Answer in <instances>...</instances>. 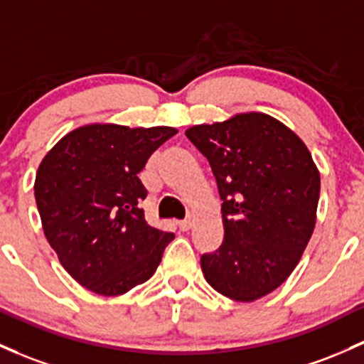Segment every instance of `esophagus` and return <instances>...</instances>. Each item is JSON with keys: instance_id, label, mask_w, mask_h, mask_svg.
I'll return each mask as SVG.
<instances>
[{"instance_id": "esophagus-1", "label": "esophagus", "mask_w": 364, "mask_h": 364, "mask_svg": "<svg viewBox=\"0 0 364 364\" xmlns=\"http://www.w3.org/2000/svg\"><path fill=\"white\" fill-rule=\"evenodd\" d=\"M191 223H193V221H191V218H188V219H185V221H179L178 223V228L181 231H188L190 228H191Z\"/></svg>"}]
</instances>
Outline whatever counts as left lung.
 I'll return each mask as SVG.
<instances>
[{
    "mask_svg": "<svg viewBox=\"0 0 364 364\" xmlns=\"http://www.w3.org/2000/svg\"><path fill=\"white\" fill-rule=\"evenodd\" d=\"M210 164L225 238L200 266L207 283L238 302L277 290L301 261L316 225L319 171L306 143L278 119L243 112L185 131Z\"/></svg>",
    "mask_w": 364,
    "mask_h": 364,
    "instance_id": "obj_1",
    "label": "left lung"
}]
</instances>
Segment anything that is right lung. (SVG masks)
<instances>
[{"instance_id":"add662e5","label":"right lung","mask_w":364,"mask_h":364,"mask_svg":"<svg viewBox=\"0 0 364 364\" xmlns=\"http://www.w3.org/2000/svg\"><path fill=\"white\" fill-rule=\"evenodd\" d=\"M176 133L169 126L93 122L69 131L43 157L34 181L43 231L85 289L114 297L157 271L174 235L145 221L138 173Z\"/></svg>"}]
</instances>
